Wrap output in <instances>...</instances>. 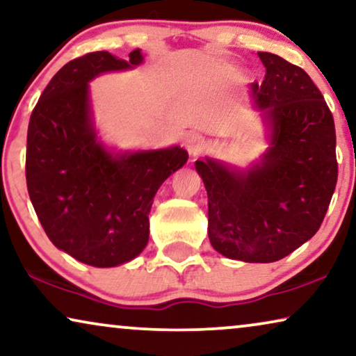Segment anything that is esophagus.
<instances>
[{
	"instance_id": "obj_1",
	"label": "esophagus",
	"mask_w": 356,
	"mask_h": 356,
	"mask_svg": "<svg viewBox=\"0 0 356 356\" xmlns=\"http://www.w3.org/2000/svg\"><path fill=\"white\" fill-rule=\"evenodd\" d=\"M184 145H186L188 154L191 155V157H196V155L201 154L202 149H204L202 136H199L196 133L189 134L188 138H186V140H184Z\"/></svg>"
}]
</instances>
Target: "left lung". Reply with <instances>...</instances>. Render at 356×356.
Returning a JSON list of instances; mask_svg holds the SVG:
<instances>
[{
  "mask_svg": "<svg viewBox=\"0 0 356 356\" xmlns=\"http://www.w3.org/2000/svg\"><path fill=\"white\" fill-rule=\"evenodd\" d=\"M266 67L252 82L269 147L248 168L196 160L209 204V240L243 262H275L300 248L327 212L337 183L335 126L327 104L301 67L257 51Z\"/></svg>",
  "mask_w": 356,
  "mask_h": 356,
  "instance_id": "left-lung-1",
  "label": "left lung"
}]
</instances>
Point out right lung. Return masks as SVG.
Returning a JSON list of instances; mask_svg holds the SVG:
<instances>
[{
  "mask_svg": "<svg viewBox=\"0 0 356 356\" xmlns=\"http://www.w3.org/2000/svg\"><path fill=\"white\" fill-rule=\"evenodd\" d=\"M94 51L61 67L40 95L27 131L26 178L32 206L58 250L94 267L133 261L149 241L154 196L188 162L179 145L115 152L95 129L89 82L143 65Z\"/></svg>",
  "mask_w": 356,
  "mask_h": 356,
  "instance_id": "add662e5",
  "label": "right lung"
}]
</instances>
